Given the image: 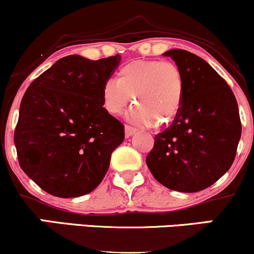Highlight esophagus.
Instances as JSON below:
<instances>
[{
  "mask_svg": "<svg viewBox=\"0 0 254 254\" xmlns=\"http://www.w3.org/2000/svg\"><path fill=\"white\" fill-rule=\"evenodd\" d=\"M136 132H137V129H135V127H130V125H125V136L131 137L132 135H135Z\"/></svg>",
  "mask_w": 254,
  "mask_h": 254,
  "instance_id": "34e87169",
  "label": "esophagus"
}]
</instances>
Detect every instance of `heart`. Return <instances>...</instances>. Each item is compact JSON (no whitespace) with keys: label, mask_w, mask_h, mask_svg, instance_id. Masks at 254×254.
<instances>
[{"label":"heart","mask_w":254,"mask_h":254,"mask_svg":"<svg viewBox=\"0 0 254 254\" xmlns=\"http://www.w3.org/2000/svg\"><path fill=\"white\" fill-rule=\"evenodd\" d=\"M101 95L104 109L110 115H122L133 98L137 106L131 111V119L147 127L155 121L167 124L182 107L183 75L171 62L132 61L121 66L117 81L104 84Z\"/></svg>","instance_id":"obj_1"}]
</instances>
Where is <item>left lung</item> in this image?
<instances>
[{"label": "left lung", "mask_w": 254, "mask_h": 254, "mask_svg": "<svg viewBox=\"0 0 254 254\" xmlns=\"http://www.w3.org/2000/svg\"><path fill=\"white\" fill-rule=\"evenodd\" d=\"M182 71V107L168 129L155 135L145 162L171 190L198 192L229 170L241 137L238 103L232 89L203 60L182 49L164 54Z\"/></svg>", "instance_id": "8db88e82"}]
</instances>
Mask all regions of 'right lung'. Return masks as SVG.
<instances>
[{"label": "right lung", "instance_id": "obj_1", "mask_svg": "<svg viewBox=\"0 0 254 254\" xmlns=\"http://www.w3.org/2000/svg\"><path fill=\"white\" fill-rule=\"evenodd\" d=\"M121 55L58 60L30 84L14 133L20 167L39 188L61 198L89 193L104 179L124 127L103 106V87Z\"/></svg>", "mask_w": 254, "mask_h": 254}]
</instances>
